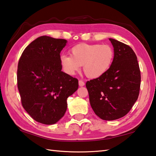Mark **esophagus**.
<instances>
[{"label":"esophagus","mask_w":156,"mask_h":156,"mask_svg":"<svg viewBox=\"0 0 156 156\" xmlns=\"http://www.w3.org/2000/svg\"><path fill=\"white\" fill-rule=\"evenodd\" d=\"M78 84H79V86H80V87H83V86L84 85V83L83 80H80L78 81Z\"/></svg>","instance_id":"34e87169"}]
</instances>
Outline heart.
<instances>
[{
	"mask_svg": "<svg viewBox=\"0 0 156 156\" xmlns=\"http://www.w3.org/2000/svg\"><path fill=\"white\" fill-rule=\"evenodd\" d=\"M71 54L72 56H60V62L64 72L73 75L83 65L84 74L90 78H99L106 73L115 56L113 47L107 44H78L71 49Z\"/></svg>",
	"mask_w": 156,
	"mask_h": 156,
	"instance_id": "heart-1",
	"label": "heart"
}]
</instances>
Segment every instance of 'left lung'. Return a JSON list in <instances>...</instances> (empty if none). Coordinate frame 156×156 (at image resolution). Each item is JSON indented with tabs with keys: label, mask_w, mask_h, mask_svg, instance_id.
I'll return each instance as SVG.
<instances>
[{
	"label": "left lung",
	"mask_w": 156,
	"mask_h": 156,
	"mask_svg": "<svg viewBox=\"0 0 156 156\" xmlns=\"http://www.w3.org/2000/svg\"><path fill=\"white\" fill-rule=\"evenodd\" d=\"M115 56L112 67L99 78L86 83L92 109L104 120L127 114L136 102L141 76L137 56L130 47L109 38Z\"/></svg>",
	"instance_id": "8db88e82"
}]
</instances>
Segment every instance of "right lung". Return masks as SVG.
Wrapping results in <instances>:
<instances>
[{
    "instance_id": "add662e5",
    "label": "right lung",
    "mask_w": 156,
    "mask_h": 156,
    "mask_svg": "<svg viewBox=\"0 0 156 156\" xmlns=\"http://www.w3.org/2000/svg\"><path fill=\"white\" fill-rule=\"evenodd\" d=\"M65 39L43 36L23 51L17 70L21 102L31 118L44 125H54L67 111V98L78 88V80L62 72L60 54Z\"/></svg>"
}]
</instances>
